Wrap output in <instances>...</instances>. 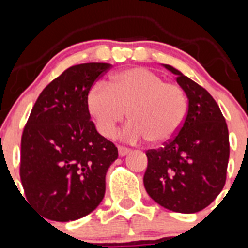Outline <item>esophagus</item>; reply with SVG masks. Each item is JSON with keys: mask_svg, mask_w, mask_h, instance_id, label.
Masks as SVG:
<instances>
[{"mask_svg": "<svg viewBox=\"0 0 248 248\" xmlns=\"http://www.w3.org/2000/svg\"><path fill=\"white\" fill-rule=\"evenodd\" d=\"M118 151H119V155H120V156H125V155L128 154L129 151H130V149L125 148V146L119 145V146H118Z\"/></svg>", "mask_w": 248, "mask_h": 248, "instance_id": "1", "label": "esophagus"}]
</instances>
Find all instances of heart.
<instances>
[{
	"label": "heart",
	"mask_w": 248,
	"mask_h": 248,
	"mask_svg": "<svg viewBox=\"0 0 248 248\" xmlns=\"http://www.w3.org/2000/svg\"><path fill=\"white\" fill-rule=\"evenodd\" d=\"M85 104L97 130L105 138L115 134L128 109L131 120L120 137L133 143L170 140L181 129L189 109L180 85L164 82L145 68H129L113 74L108 83L95 82L87 93Z\"/></svg>",
	"instance_id": "heart-1"
}]
</instances>
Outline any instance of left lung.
Wrapping results in <instances>:
<instances>
[{
	"mask_svg": "<svg viewBox=\"0 0 248 248\" xmlns=\"http://www.w3.org/2000/svg\"><path fill=\"white\" fill-rule=\"evenodd\" d=\"M189 100L183 126L163 148L146 151L144 186L155 202L181 214L203 210L226 183L229 129L211 94L169 64Z\"/></svg>",
	"mask_w": 248,
	"mask_h": 248,
	"instance_id": "8db88e82",
	"label": "left lung"
}]
</instances>
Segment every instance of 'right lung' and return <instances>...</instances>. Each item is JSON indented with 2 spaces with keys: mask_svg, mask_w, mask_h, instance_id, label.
<instances>
[{
  "mask_svg": "<svg viewBox=\"0 0 248 248\" xmlns=\"http://www.w3.org/2000/svg\"><path fill=\"white\" fill-rule=\"evenodd\" d=\"M111 65L69 67L39 94L21 139L19 176L28 202L52 221L87 216L102 202L118 149L95 129L89 88Z\"/></svg>",
  "mask_w": 248,
  "mask_h": 248,
  "instance_id": "add662e5",
  "label": "right lung"
}]
</instances>
